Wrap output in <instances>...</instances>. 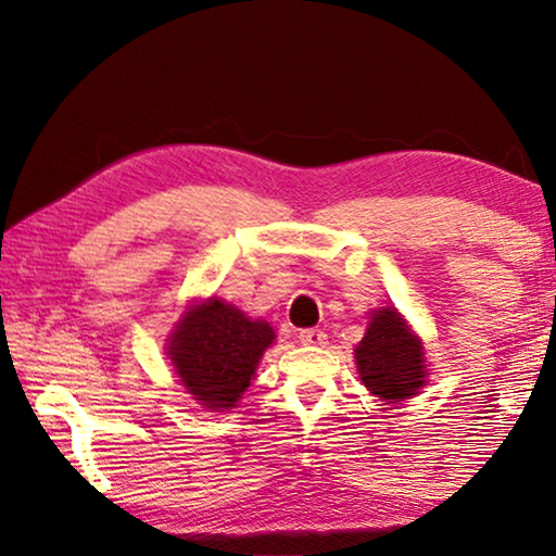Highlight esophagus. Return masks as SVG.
Masks as SVG:
<instances>
[{
    "mask_svg": "<svg viewBox=\"0 0 556 556\" xmlns=\"http://www.w3.org/2000/svg\"><path fill=\"white\" fill-rule=\"evenodd\" d=\"M299 339H301V344H306V346H324L326 344V331H321V329H301Z\"/></svg>",
    "mask_w": 556,
    "mask_h": 556,
    "instance_id": "esophagus-1",
    "label": "esophagus"
}]
</instances>
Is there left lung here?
I'll return each mask as SVG.
<instances>
[{"instance_id":"obj_1","label":"left lung","mask_w":556,"mask_h":556,"mask_svg":"<svg viewBox=\"0 0 556 556\" xmlns=\"http://www.w3.org/2000/svg\"><path fill=\"white\" fill-rule=\"evenodd\" d=\"M354 356L364 387L377 397L400 402L425 384L422 344L409 333L397 308H382L371 316Z\"/></svg>"}]
</instances>
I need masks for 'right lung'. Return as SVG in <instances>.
I'll list each match as a JSON object with an SVG mask.
<instances>
[{
  "mask_svg": "<svg viewBox=\"0 0 556 556\" xmlns=\"http://www.w3.org/2000/svg\"><path fill=\"white\" fill-rule=\"evenodd\" d=\"M276 333L230 303L210 299L187 311L169 339L172 364L181 384L207 409L235 407L250 387L257 362Z\"/></svg>",
  "mask_w": 556,
  "mask_h": 556,
  "instance_id": "1",
  "label": "right lung"
}]
</instances>
